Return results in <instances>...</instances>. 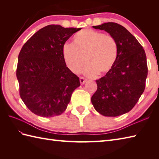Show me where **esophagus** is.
<instances>
[{
    "mask_svg": "<svg viewBox=\"0 0 159 159\" xmlns=\"http://www.w3.org/2000/svg\"><path fill=\"white\" fill-rule=\"evenodd\" d=\"M86 81H87V79H85V78L80 77V84H81V85H83V84H85Z\"/></svg>",
    "mask_w": 159,
    "mask_h": 159,
    "instance_id": "obj_1",
    "label": "esophagus"
}]
</instances>
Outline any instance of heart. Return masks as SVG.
I'll return each instance as SVG.
<instances>
[{
	"label": "heart",
	"mask_w": 159,
	"mask_h": 159,
	"mask_svg": "<svg viewBox=\"0 0 159 159\" xmlns=\"http://www.w3.org/2000/svg\"><path fill=\"white\" fill-rule=\"evenodd\" d=\"M63 57L67 67L74 74H79L85 63L83 72L88 76L104 75L116 64L119 47L116 39L111 35L92 29H84L73 37V43H66L63 48Z\"/></svg>",
	"instance_id": "b5f03b06"
}]
</instances>
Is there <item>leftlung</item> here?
Here are the masks:
<instances>
[{
  "mask_svg": "<svg viewBox=\"0 0 159 159\" xmlns=\"http://www.w3.org/2000/svg\"><path fill=\"white\" fill-rule=\"evenodd\" d=\"M93 28L113 36L119 53L113 69L96 80L98 88L91 100L102 116H119L129 112L144 92L148 76L146 52L137 39L119 24L107 22Z\"/></svg>",
  "mask_w": 159,
  "mask_h": 159,
  "instance_id": "1",
  "label": "left lung"
}]
</instances>
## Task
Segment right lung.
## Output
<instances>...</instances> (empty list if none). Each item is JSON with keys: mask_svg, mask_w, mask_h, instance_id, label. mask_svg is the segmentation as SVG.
Wrapping results in <instances>:
<instances>
[{"mask_svg": "<svg viewBox=\"0 0 159 159\" xmlns=\"http://www.w3.org/2000/svg\"><path fill=\"white\" fill-rule=\"evenodd\" d=\"M80 28L50 25L36 32L20 50L16 76L20 96L38 116L51 117L66 111L79 78L66 66L63 57L66 42Z\"/></svg>", "mask_w": 159, "mask_h": 159, "instance_id": "obj_1", "label": "right lung"}]
</instances>
